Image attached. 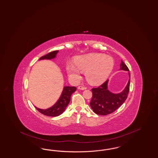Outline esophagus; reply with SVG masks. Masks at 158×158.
Here are the masks:
<instances>
[{"label": "esophagus", "mask_w": 158, "mask_h": 158, "mask_svg": "<svg viewBox=\"0 0 158 158\" xmlns=\"http://www.w3.org/2000/svg\"><path fill=\"white\" fill-rule=\"evenodd\" d=\"M77 89H79V90H83L86 89V87H84V86H78Z\"/></svg>", "instance_id": "1"}]
</instances>
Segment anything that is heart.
Here are the masks:
<instances>
[{"mask_svg":"<svg viewBox=\"0 0 158 158\" xmlns=\"http://www.w3.org/2000/svg\"><path fill=\"white\" fill-rule=\"evenodd\" d=\"M72 63L66 64L69 76L75 81L81 79V72H86L87 81L93 85L104 82L114 66L113 57L101 53H92L77 56Z\"/></svg>","mask_w":158,"mask_h":158,"instance_id":"b5f03b06","label":"heart"}]
</instances>
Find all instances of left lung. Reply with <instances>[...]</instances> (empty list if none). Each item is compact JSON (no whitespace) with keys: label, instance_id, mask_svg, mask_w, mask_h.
<instances>
[{"label":"left lung","instance_id":"8db88e82","mask_svg":"<svg viewBox=\"0 0 158 158\" xmlns=\"http://www.w3.org/2000/svg\"><path fill=\"white\" fill-rule=\"evenodd\" d=\"M120 69L129 71L128 68L123 60L120 65ZM129 76L130 77V73ZM107 83L108 80L98 87L92 89L93 96L90 105L93 111L97 114L106 115L113 113L124 103L128 97L130 79L125 89L118 94L110 92L107 89Z\"/></svg>","mask_w":158,"mask_h":158}]
</instances>
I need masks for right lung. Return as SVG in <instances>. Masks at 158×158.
<instances>
[{"label": "right lung", "mask_w": 158, "mask_h": 158, "mask_svg": "<svg viewBox=\"0 0 158 158\" xmlns=\"http://www.w3.org/2000/svg\"><path fill=\"white\" fill-rule=\"evenodd\" d=\"M58 52V51H54L50 52L48 54L41 56L40 60H51L54 58ZM76 90V87L71 86H65L64 88L62 94L58 100V102L51 108L45 110L40 109L36 107V109L41 114L49 116V117H56L64 113L66 107L69 103L72 94Z\"/></svg>", "instance_id": "obj_1"}]
</instances>
